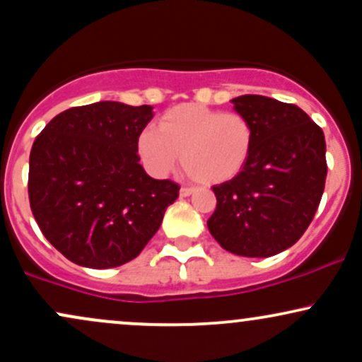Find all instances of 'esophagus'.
Segmentation results:
<instances>
[{"label": "esophagus", "instance_id": "1", "mask_svg": "<svg viewBox=\"0 0 362 362\" xmlns=\"http://www.w3.org/2000/svg\"><path fill=\"white\" fill-rule=\"evenodd\" d=\"M194 187H182L180 189V197H189L190 194H194Z\"/></svg>", "mask_w": 362, "mask_h": 362}]
</instances>
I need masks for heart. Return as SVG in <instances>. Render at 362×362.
<instances>
[{
    "label": "heart",
    "mask_w": 362,
    "mask_h": 362,
    "mask_svg": "<svg viewBox=\"0 0 362 362\" xmlns=\"http://www.w3.org/2000/svg\"><path fill=\"white\" fill-rule=\"evenodd\" d=\"M138 146L155 177L168 175L182 155V167L199 184L216 185L242 172L253 146V127L235 112L184 103L165 112L158 129H144Z\"/></svg>",
    "instance_id": "heart-1"
}]
</instances>
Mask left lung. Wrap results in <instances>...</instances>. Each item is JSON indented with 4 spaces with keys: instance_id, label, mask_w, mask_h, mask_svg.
<instances>
[{
    "instance_id": "8db88e82",
    "label": "left lung",
    "mask_w": 362,
    "mask_h": 362,
    "mask_svg": "<svg viewBox=\"0 0 362 362\" xmlns=\"http://www.w3.org/2000/svg\"><path fill=\"white\" fill-rule=\"evenodd\" d=\"M250 120L253 146L238 175L214 185L207 219L224 250L272 257L293 247L317 213L325 189V136L306 112L262 95L231 100Z\"/></svg>"
}]
</instances>
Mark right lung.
<instances>
[{"mask_svg":"<svg viewBox=\"0 0 362 362\" xmlns=\"http://www.w3.org/2000/svg\"><path fill=\"white\" fill-rule=\"evenodd\" d=\"M153 107L97 102L61 112L34 141L28 199L40 231L74 264L110 269L136 259L180 187L139 165Z\"/></svg>","mask_w":362,"mask_h":362,"instance_id":"right-lung-1","label":"right lung"}]
</instances>
